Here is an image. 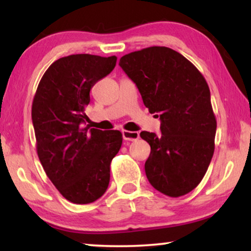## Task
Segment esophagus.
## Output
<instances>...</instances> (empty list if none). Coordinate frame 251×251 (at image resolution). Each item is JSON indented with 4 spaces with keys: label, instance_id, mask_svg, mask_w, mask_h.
I'll return each mask as SVG.
<instances>
[{
    "label": "esophagus",
    "instance_id": "obj_1",
    "mask_svg": "<svg viewBox=\"0 0 251 251\" xmlns=\"http://www.w3.org/2000/svg\"><path fill=\"white\" fill-rule=\"evenodd\" d=\"M122 136H123V139L125 140H137L139 138V133L136 132V131H128V130H123L122 131Z\"/></svg>",
    "mask_w": 251,
    "mask_h": 251
}]
</instances>
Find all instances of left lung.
Wrapping results in <instances>:
<instances>
[{
	"label": "left lung",
	"instance_id": "8db88e82",
	"mask_svg": "<svg viewBox=\"0 0 251 251\" xmlns=\"http://www.w3.org/2000/svg\"><path fill=\"white\" fill-rule=\"evenodd\" d=\"M119 65L161 121L160 135L140 132L151 146L147 179L168 197L190 193L207 173L215 151L217 122L207 81L183 54L167 47L128 53Z\"/></svg>",
	"mask_w": 251,
	"mask_h": 251
}]
</instances>
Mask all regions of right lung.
<instances>
[{
  "mask_svg": "<svg viewBox=\"0 0 251 251\" xmlns=\"http://www.w3.org/2000/svg\"><path fill=\"white\" fill-rule=\"evenodd\" d=\"M115 56L81 53L50 65L32 105L36 151L47 176L66 200L91 203L109 184V166L122 145L118 130L82 126L90 90L114 70Z\"/></svg>",
  "mask_w": 251,
  "mask_h": 251,
  "instance_id": "obj_1",
  "label": "right lung"
}]
</instances>
